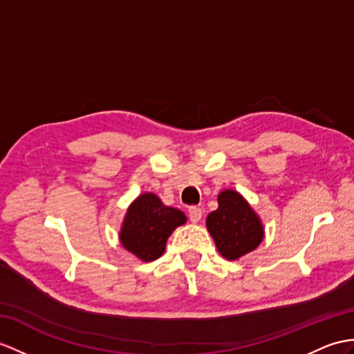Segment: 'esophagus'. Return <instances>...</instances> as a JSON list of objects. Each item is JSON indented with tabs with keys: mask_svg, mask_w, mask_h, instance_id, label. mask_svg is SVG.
Here are the masks:
<instances>
[{
	"mask_svg": "<svg viewBox=\"0 0 354 354\" xmlns=\"http://www.w3.org/2000/svg\"><path fill=\"white\" fill-rule=\"evenodd\" d=\"M201 218H203V210L200 209V207H196V205L189 207V219H191V222L196 223L201 221Z\"/></svg>",
	"mask_w": 354,
	"mask_h": 354,
	"instance_id": "obj_1",
	"label": "esophagus"
}]
</instances>
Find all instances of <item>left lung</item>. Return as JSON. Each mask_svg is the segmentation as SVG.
<instances>
[{"label":"left lung","instance_id":"1","mask_svg":"<svg viewBox=\"0 0 354 354\" xmlns=\"http://www.w3.org/2000/svg\"><path fill=\"white\" fill-rule=\"evenodd\" d=\"M218 204V210L207 216V230L221 255L237 260L261 243L263 225L245 198L234 191L221 192Z\"/></svg>","mask_w":354,"mask_h":354}]
</instances>
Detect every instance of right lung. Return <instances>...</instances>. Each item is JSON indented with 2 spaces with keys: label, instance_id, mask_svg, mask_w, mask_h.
<instances>
[{
  "label": "right lung",
  "instance_id": "1",
  "mask_svg": "<svg viewBox=\"0 0 354 354\" xmlns=\"http://www.w3.org/2000/svg\"><path fill=\"white\" fill-rule=\"evenodd\" d=\"M185 222L183 212L163 205L154 194H144L129 207L120 240L140 260L154 261L165 251L171 232Z\"/></svg>",
  "mask_w": 354,
  "mask_h": 354
}]
</instances>
